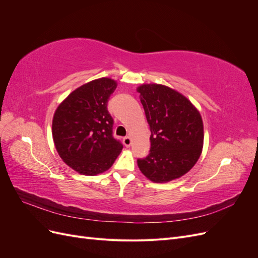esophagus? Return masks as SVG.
Segmentation results:
<instances>
[{
  "label": "esophagus",
  "mask_w": 258,
  "mask_h": 258,
  "mask_svg": "<svg viewBox=\"0 0 258 258\" xmlns=\"http://www.w3.org/2000/svg\"><path fill=\"white\" fill-rule=\"evenodd\" d=\"M131 142H132V140H131L130 137H126V138H123V140H122V143L126 147H129L131 145Z\"/></svg>",
  "instance_id": "esophagus-1"
}]
</instances>
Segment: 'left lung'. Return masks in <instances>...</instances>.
Returning a JSON list of instances; mask_svg holds the SVG:
<instances>
[{"mask_svg":"<svg viewBox=\"0 0 258 258\" xmlns=\"http://www.w3.org/2000/svg\"><path fill=\"white\" fill-rule=\"evenodd\" d=\"M151 129V151L138 159L140 171L154 183H167L196 165L204 147V122L197 107L181 92L161 84L137 88Z\"/></svg>","mask_w":258,"mask_h":258,"instance_id":"8db88e82","label":"left lung"}]
</instances>
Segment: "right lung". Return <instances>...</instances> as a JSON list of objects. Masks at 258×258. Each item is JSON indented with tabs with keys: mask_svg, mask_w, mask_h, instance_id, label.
Here are the masks:
<instances>
[{
	"mask_svg": "<svg viewBox=\"0 0 258 258\" xmlns=\"http://www.w3.org/2000/svg\"><path fill=\"white\" fill-rule=\"evenodd\" d=\"M117 87L101 77L73 90L58 105L52 118L54 147L70 168L84 175H97L112 167L122 150L113 138V118L107 101Z\"/></svg>",
	"mask_w": 258,
	"mask_h": 258,
	"instance_id": "1",
	"label": "right lung"
}]
</instances>
